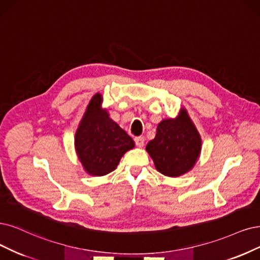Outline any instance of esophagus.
Segmentation results:
<instances>
[{
	"label": "esophagus",
	"mask_w": 260,
	"mask_h": 260,
	"mask_svg": "<svg viewBox=\"0 0 260 260\" xmlns=\"http://www.w3.org/2000/svg\"><path fill=\"white\" fill-rule=\"evenodd\" d=\"M135 143H136V146L138 147V148H142L143 147V145H145V138L143 137H135Z\"/></svg>",
	"instance_id": "esophagus-1"
}]
</instances>
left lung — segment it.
<instances>
[{"mask_svg": "<svg viewBox=\"0 0 260 260\" xmlns=\"http://www.w3.org/2000/svg\"><path fill=\"white\" fill-rule=\"evenodd\" d=\"M201 142L198 129L183 107L175 119L158 123L155 138L149 141L146 150L158 172L177 178L194 168L200 156Z\"/></svg>", "mask_w": 260, "mask_h": 260, "instance_id": "8db88e82", "label": "left lung"}]
</instances>
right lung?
I'll use <instances>...</instances> for the list:
<instances>
[{
  "instance_id": "right-lung-1",
  "label": "right lung",
  "mask_w": 260,
  "mask_h": 260,
  "mask_svg": "<svg viewBox=\"0 0 260 260\" xmlns=\"http://www.w3.org/2000/svg\"><path fill=\"white\" fill-rule=\"evenodd\" d=\"M135 142L103 108V95L92 96L75 134V150L86 174L102 177L113 171Z\"/></svg>"
}]
</instances>
